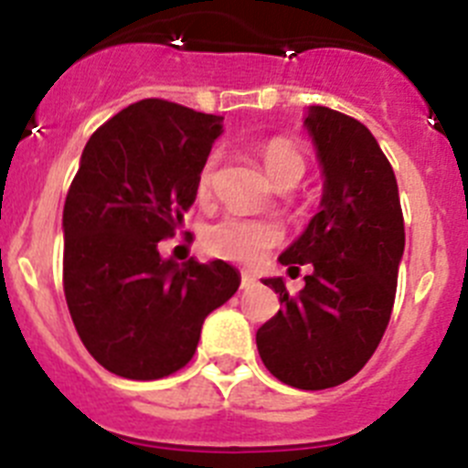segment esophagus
<instances>
[{
  "label": "esophagus",
  "mask_w": 468,
  "mask_h": 468,
  "mask_svg": "<svg viewBox=\"0 0 468 468\" xmlns=\"http://www.w3.org/2000/svg\"><path fill=\"white\" fill-rule=\"evenodd\" d=\"M255 281H258V279H255L253 274H248V271H243V274H241V288H243V291H248V288H253Z\"/></svg>",
  "instance_id": "esophagus-1"
}]
</instances>
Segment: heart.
I'll list each match as a JSON object with an SVG mask.
<instances>
[{
  "label": "heart",
  "instance_id": "1",
  "mask_svg": "<svg viewBox=\"0 0 468 468\" xmlns=\"http://www.w3.org/2000/svg\"><path fill=\"white\" fill-rule=\"evenodd\" d=\"M262 164L271 183L283 177L304 176V156L295 144L285 138H271L262 144ZM220 166V152L213 150L204 159L197 176L198 198H208L213 192L215 176ZM281 241V229L274 222L243 218V215H225L222 220L204 231V246L208 253L231 262L250 264L264 255V250Z\"/></svg>",
  "mask_w": 468,
  "mask_h": 468
}]
</instances>
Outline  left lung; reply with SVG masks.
I'll use <instances>...</instances> for the list:
<instances>
[{"mask_svg":"<svg viewBox=\"0 0 468 468\" xmlns=\"http://www.w3.org/2000/svg\"><path fill=\"white\" fill-rule=\"evenodd\" d=\"M324 177L318 213L279 255L309 264L300 295L262 279L283 307L255 335L274 378L304 391L346 382L378 349L394 307L405 227L399 185L375 135L356 119L309 105L302 119Z\"/></svg>","mask_w":468,"mask_h":468,"instance_id":"1","label":"left lung"}]
</instances>
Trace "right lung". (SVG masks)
Wrapping results in <instances>:
<instances>
[{
  "label": "right lung",
  "mask_w": 468,
  "mask_h": 468,
  "mask_svg": "<svg viewBox=\"0 0 468 468\" xmlns=\"http://www.w3.org/2000/svg\"><path fill=\"white\" fill-rule=\"evenodd\" d=\"M222 117L147 98L102 123L63 208V283L90 356L126 379L187 366L206 316L239 291L222 260L176 262L159 241L183 225Z\"/></svg>",
  "instance_id": "add662e5"
}]
</instances>
